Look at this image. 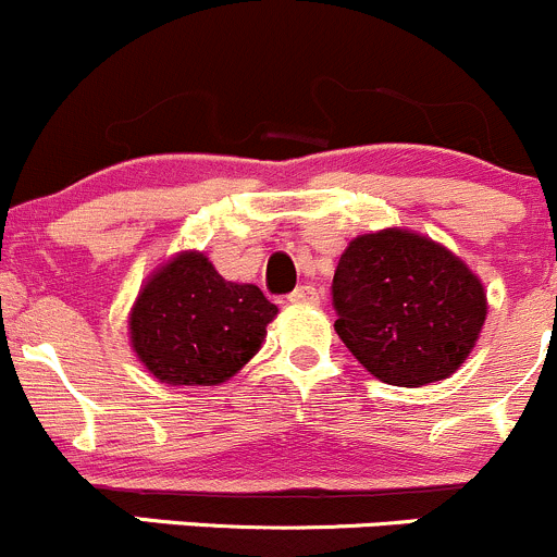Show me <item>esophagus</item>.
<instances>
[{
	"label": "esophagus",
	"instance_id": "1",
	"mask_svg": "<svg viewBox=\"0 0 557 557\" xmlns=\"http://www.w3.org/2000/svg\"><path fill=\"white\" fill-rule=\"evenodd\" d=\"M290 305H307V307H314L320 305V294L312 288V285H299V288L294 290V294L288 296Z\"/></svg>",
	"mask_w": 557,
	"mask_h": 557
}]
</instances>
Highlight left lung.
Here are the masks:
<instances>
[{
    "label": "left lung",
    "instance_id": "8db88e82",
    "mask_svg": "<svg viewBox=\"0 0 557 557\" xmlns=\"http://www.w3.org/2000/svg\"><path fill=\"white\" fill-rule=\"evenodd\" d=\"M336 334L369 374L396 387L447 380L487 318L482 280L463 258L409 228L358 234L334 272Z\"/></svg>",
    "mask_w": 557,
    "mask_h": 557
}]
</instances>
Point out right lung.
<instances>
[{
  "label": "right lung",
  "instance_id": "add662e5",
  "mask_svg": "<svg viewBox=\"0 0 557 557\" xmlns=\"http://www.w3.org/2000/svg\"><path fill=\"white\" fill-rule=\"evenodd\" d=\"M277 307L252 283L218 274L201 250L156 267L128 310V345L159 383L210 387L261 350Z\"/></svg>",
  "mask_w": 557,
  "mask_h": 557
}]
</instances>
